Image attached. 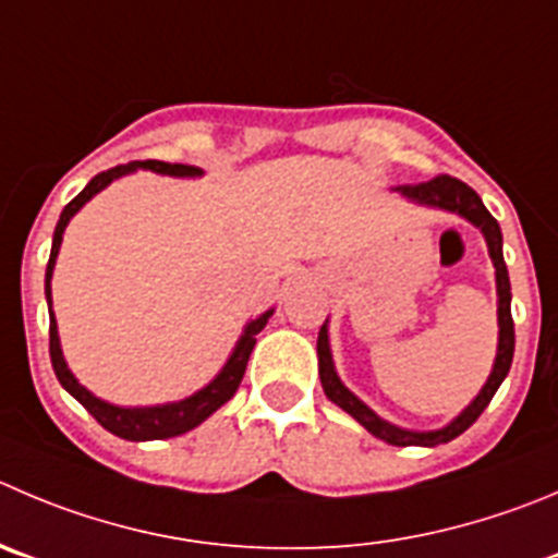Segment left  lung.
Masks as SVG:
<instances>
[{
    "label": "left lung",
    "instance_id": "8db88e82",
    "mask_svg": "<svg viewBox=\"0 0 558 558\" xmlns=\"http://www.w3.org/2000/svg\"><path fill=\"white\" fill-rule=\"evenodd\" d=\"M397 191L416 205L441 208V210H449V214L463 216L465 221L480 227L482 235H485L487 252H490L493 268H496V293H498V350H496V362H493L490 378H487V384L482 386L480 395L474 397V402H471L463 413H458L447 427L429 429V433H416V429H402L397 427V424L380 418L373 408L364 405V402L359 400V397H355L342 380H339L337 369H333L331 344H328V326H326L328 320L323 323L320 333H317V369H320V384L328 400H331L333 405L342 408L344 413H350V416L362 424L367 433H373L375 438L391 444V447H438V444H447L452 441V438H458L460 433H465V429L482 416V411L490 405L493 395H496L501 380L507 378L509 367H512L514 323H512V310H509L512 293H509V274H507V263H504V252H501V227H498V221L493 219L490 210L482 205L480 194H476L471 185H465L463 180L458 178H449V174H438V178L427 180V183L400 185Z\"/></svg>",
    "mask_w": 558,
    "mask_h": 558
}]
</instances>
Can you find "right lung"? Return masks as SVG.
I'll use <instances>...</instances> for the list:
<instances>
[{"mask_svg": "<svg viewBox=\"0 0 558 558\" xmlns=\"http://www.w3.org/2000/svg\"><path fill=\"white\" fill-rule=\"evenodd\" d=\"M136 169H150V172L158 174H172V178H199L203 169L189 167V163H167V161H131L120 163L114 169H106V172L95 174L87 185H84L82 194H76L71 203L65 205V210L60 214V221H57L54 241H51V257L49 265H46V301H49V353H51V367H54L57 380L62 384V389L68 395L76 397L95 418H98L100 427H106L109 433L120 435L125 441H161V438H174V435H183L189 429H194L196 424H203L210 413L219 411L227 400L238 391L241 386L243 373H246L248 355H252L254 344H257V333L263 331L268 317L274 315V310L263 312L259 317L246 323L241 339L232 348V355L227 359V364L221 367V373L210 380L205 389L194 391L191 397L180 402H167V405H150V408H123V405H111V402L100 400L93 391L84 389L76 380V375L68 369L65 355H62L60 348V331H57L54 312H51V274H54L57 254H60L62 246V232H65L68 221L84 208V205L93 199L98 191H104L111 180L123 178V174L136 172Z\"/></svg>", "mask_w": 558, "mask_h": 558, "instance_id": "right-lung-1", "label": "right lung"}]
</instances>
